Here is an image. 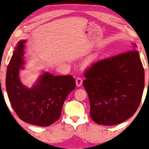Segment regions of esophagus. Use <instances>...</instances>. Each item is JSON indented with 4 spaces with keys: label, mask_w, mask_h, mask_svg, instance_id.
I'll return each instance as SVG.
<instances>
[{
    "label": "esophagus",
    "mask_w": 149,
    "mask_h": 149,
    "mask_svg": "<svg viewBox=\"0 0 149 149\" xmlns=\"http://www.w3.org/2000/svg\"><path fill=\"white\" fill-rule=\"evenodd\" d=\"M76 84L77 86H80L82 84V79L80 77H78L76 80Z\"/></svg>",
    "instance_id": "obj_1"
}]
</instances>
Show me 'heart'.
I'll use <instances>...</instances> for the list:
<instances>
[{
  "label": "heart",
  "instance_id": "obj_1",
  "mask_svg": "<svg viewBox=\"0 0 149 149\" xmlns=\"http://www.w3.org/2000/svg\"><path fill=\"white\" fill-rule=\"evenodd\" d=\"M97 57V55H93L92 56H91V57H90L86 62H85V65H89L92 64V63L96 59Z\"/></svg>",
  "mask_w": 149,
  "mask_h": 149
}]
</instances>
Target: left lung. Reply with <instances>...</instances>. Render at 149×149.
Segmentation results:
<instances>
[{"mask_svg": "<svg viewBox=\"0 0 149 149\" xmlns=\"http://www.w3.org/2000/svg\"><path fill=\"white\" fill-rule=\"evenodd\" d=\"M84 77L83 86L94 122L114 125L134 115L145 86V70L137 51L94 62L85 70Z\"/></svg>", "mask_w": 149, "mask_h": 149, "instance_id": "1", "label": "left lung"}]
</instances>
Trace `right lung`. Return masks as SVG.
<instances>
[{
    "mask_svg": "<svg viewBox=\"0 0 149 149\" xmlns=\"http://www.w3.org/2000/svg\"><path fill=\"white\" fill-rule=\"evenodd\" d=\"M26 40L19 41L8 65L6 88L11 106L19 118L33 125L47 127L60 118L66 97L76 87L71 75L54 76L46 72L38 83L28 88L19 79L24 64Z\"/></svg>",
    "mask_w": 149,
    "mask_h": 149,
    "instance_id": "right-lung-1",
    "label": "right lung"
}]
</instances>
